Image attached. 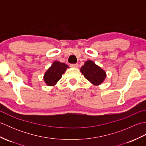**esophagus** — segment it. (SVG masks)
I'll return each mask as SVG.
<instances>
[{
  "mask_svg": "<svg viewBox=\"0 0 146 146\" xmlns=\"http://www.w3.org/2000/svg\"><path fill=\"white\" fill-rule=\"evenodd\" d=\"M70 66L72 67V68H78V64H71Z\"/></svg>",
  "mask_w": 146,
  "mask_h": 146,
  "instance_id": "1",
  "label": "esophagus"
}]
</instances>
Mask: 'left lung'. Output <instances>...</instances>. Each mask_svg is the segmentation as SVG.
I'll return each instance as SVG.
<instances>
[{
    "mask_svg": "<svg viewBox=\"0 0 146 146\" xmlns=\"http://www.w3.org/2000/svg\"><path fill=\"white\" fill-rule=\"evenodd\" d=\"M80 71L85 78L94 85H99L106 78V72L92 60L86 61Z\"/></svg>",
    "mask_w": 146,
    "mask_h": 146,
    "instance_id": "obj_1",
    "label": "left lung"
}]
</instances>
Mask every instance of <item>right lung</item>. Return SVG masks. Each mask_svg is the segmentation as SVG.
<instances>
[{"mask_svg": "<svg viewBox=\"0 0 146 146\" xmlns=\"http://www.w3.org/2000/svg\"><path fill=\"white\" fill-rule=\"evenodd\" d=\"M69 66L65 63L55 61L51 67L46 71L44 75V80L48 86H54L61 79L62 75Z\"/></svg>", "mask_w": 146, "mask_h": 146, "instance_id": "add662e5", "label": "right lung"}]
</instances>
